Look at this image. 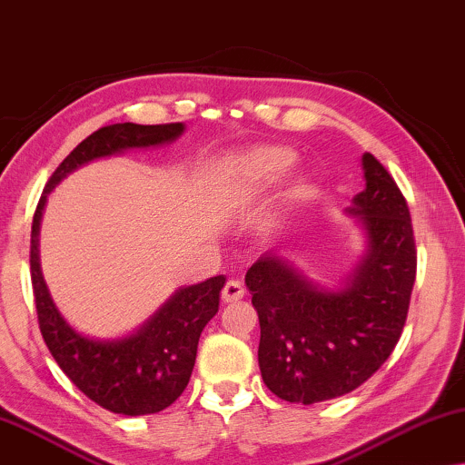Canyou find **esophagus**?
I'll return each instance as SVG.
<instances>
[{
    "instance_id": "obj_1",
    "label": "esophagus",
    "mask_w": 465,
    "mask_h": 465,
    "mask_svg": "<svg viewBox=\"0 0 465 465\" xmlns=\"http://www.w3.org/2000/svg\"><path fill=\"white\" fill-rule=\"evenodd\" d=\"M244 297V286H242L240 280H230L223 286V291H221V299L225 301V303H235V301H240Z\"/></svg>"
}]
</instances>
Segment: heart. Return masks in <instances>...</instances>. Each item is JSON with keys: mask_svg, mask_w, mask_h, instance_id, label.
Here are the masks:
<instances>
[{"mask_svg": "<svg viewBox=\"0 0 465 465\" xmlns=\"http://www.w3.org/2000/svg\"><path fill=\"white\" fill-rule=\"evenodd\" d=\"M292 162H295V155H292L289 149L261 147L254 149V152L248 155L244 166L254 181L263 183V185H272V183L280 181L286 173H289ZM307 195H310V187H307L303 181H299L291 187L289 202L291 204H299V202H303L307 198Z\"/></svg>", "mask_w": 465, "mask_h": 465, "instance_id": "b5f03b06", "label": "heart"}]
</instances>
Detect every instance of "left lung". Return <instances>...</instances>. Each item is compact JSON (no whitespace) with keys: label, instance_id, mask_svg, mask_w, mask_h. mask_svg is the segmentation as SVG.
<instances>
[{"label":"left lung","instance_id":"left-lung-1","mask_svg":"<svg viewBox=\"0 0 465 465\" xmlns=\"http://www.w3.org/2000/svg\"><path fill=\"white\" fill-rule=\"evenodd\" d=\"M348 208L366 252L341 289L313 284L289 259L265 252L246 272L259 313V369L282 401L313 404L350 394L394 351L407 322L417 251L407 200L375 155Z\"/></svg>","mask_w":465,"mask_h":465}]
</instances>
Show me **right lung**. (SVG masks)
I'll return each mask as SVG.
<instances>
[{
    "mask_svg": "<svg viewBox=\"0 0 465 465\" xmlns=\"http://www.w3.org/2000/svg\"><path fill=\"white\" fill-rule=\"evenodd\" d=\"M183 124H111L84 139L45 183L31 225V284L39 331L64 375L99 407L120 415H152L170 407L187 388L204 326L219 312L225 278L185 286L170 297L139 331L120 339H93L77 332L52 301L39 267V223L48 193L88 162L173 143Z\"/></svg>",
    "mask_w": 465,
    "mask_h": 465,
    "instance_id": "right-lung-1",
    "label": "right lung"
}]
</instances>
